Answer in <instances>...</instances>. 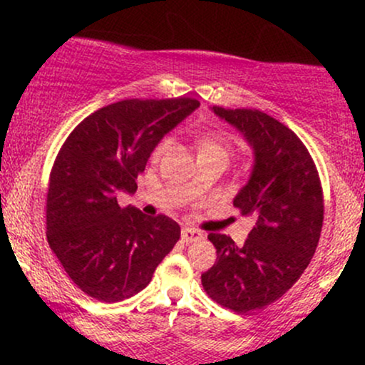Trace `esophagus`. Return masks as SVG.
Here are the masks:
<instances>
[{
	"label": "esophagus",
	"mask_w": 365,
	"mask_h": 365,
	"mask_svg": "<svg viewBox=\"0 0 365 365\" xmlns=\"http://www.w3.org/2000/svg\"><path fill=\"white\" fill-rule=\"evenodd\" d=\"M202 238V233L199 232V230L195 228H188V226H185V228H182V240L187 242V244H190V242H197Z\"/></svg>",
	"instance_id": "34e87169"
}]
</instances>
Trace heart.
I'll use <instances>...</instances> for the list:
<instances>
[{
	"instance_id": "1",
	"label": "heart",
	"mask_w": 365,
	"mask_h": 365,
	"mask_svg": "<svg viewBox=\"0 0 365 365\" xmlns=\"http://www.w3.org/2000/svg\"><path fill=\"white\" fill-rule=\"evenodd\" d=\"M197 145H199L200 154H209V153H217L223 154V156L228 158L230 153V144L228 139L225 135H221L220 132H212V130H206V132H200L197 135ZM163 145H159L156 153L161 150Z\"/></svg>"
}]
</instances>
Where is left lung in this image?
I'll list each match as a JSON object with an SVG mask.
<instances>
[{
	"mask_svg": "<svg viewBox=\"0 0 365 365\" xmlns=\"http://www.w3.org/2000/svg\"><path fill=\"white\" fill-rule=\"evenodd\" d=\"M254 150L249 182L233 206L255 221L245 244L211 233L217 261L202 273V287L215 302L235 312L273 304L300 278L321 237L324 204L311 154L302 140L259 110L212 106Z\"/></svg>",
	"mask_w": 365,
	"mask_h": 365,
	"instance_id": "left-lung-1",
	"label": "left lung"
}]
</instances>
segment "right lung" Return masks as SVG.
I'll list each match as a JSON object with an SVG mask.
<instances>
[{
    "label": "right lung",
    "instance_id": "1",
    "mask_svg": "<svg viewBox=\"0 0 365 365\" xmlns=\"http://www.w3.org/2000/svg\"><path fill=\"white\" fill-rule=\"evenodd\" d=\"M200 106L197 99H125L94 111L61 145L49 175L46 237L66 274L99 302L148 287L180 238L168 216L120 207L159 140Z\"/></svg>",
    "mask_w": 365,
    "mask_h": 365
}]
</instances>
